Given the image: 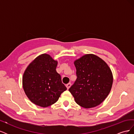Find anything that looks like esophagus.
<instances>
[{"instance_id": "esophagus-1", "label": "esophagus", "mask_w": 134, "mask_h": 134, "mask_svg": "<svg viewBox=\"0 0 134 134\" xmlns=\"http://www.w3.org/2000/svg\"><path fill=\"white\" fill-rule=\"evenodd\" d=\"M71 83H68L66 85V88H67V89L68 90L69 88L70 87V86H71Z\"/></svg>"}]
</instances>
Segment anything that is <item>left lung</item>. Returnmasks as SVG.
<instances>
[{"label": "left lung", "mask_w": 134, "mask_h": 134, "mask_svg": "<svg viewBox=\"0 0 134 134\" xmlns=\"http://www.w3.org/2000/svg\"><path fill=\"white\" fill-rule=\"evenodd\" d=\"M77 78L69 91L76 103L85 108L98 106L111 90L113 75L110 68L102 59L86 54L74 62Z\"/></svg>", "instance_id": "1"}]
</instances>
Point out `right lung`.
I'll list each match as a JSON object with an SVG mask.
<instances>
[{
    "label": "right lung",
    "mask_w": 134,
    "mask_h": 134,
    "mask_svg": "<svg viewBox=\"0 0 134 134\" xmlns=\"http://www.w3.org/2000/svg\"><path fill=\"white\" fill-rule=\"evenodd\" d=\"M58 62L43 54L29 64L24 72V91L32 103L40 107L50 106L58 101L67 90L56 70Z\"/></svg>",
    "instance_id": "add662e5"
}]
</instances>
